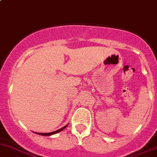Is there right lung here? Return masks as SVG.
Wrapping results in <instances>:
<instances>
[{
  "label": "right lung",
  "instance_id": "right-lung-1",
  "mask_svg": "<svg viewBox=\"0 0 157 157\" xmlns=\"http://www.w3.org/2000/svg\"><path fill=\"white\" fill-rule=\"evenodd\" d=\"M67 126H68V125H66L65 126L61 128H59V130H56V131H55V132H50V133H39V132H34V133L37 134V135H43V136H51V135H54V134L58 133V132H60L61 131H63V129H65Z\"/></svg>",
  "mask_w": 157,
  "mask_h": 157
}]
</instances>
